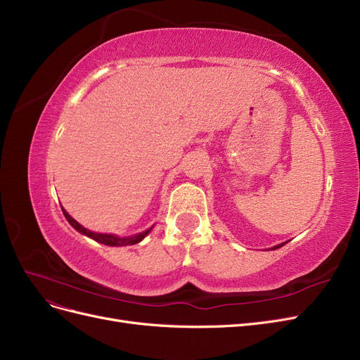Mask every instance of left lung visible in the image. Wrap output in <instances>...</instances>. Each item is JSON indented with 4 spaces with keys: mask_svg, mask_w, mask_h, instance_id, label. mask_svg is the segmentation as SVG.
Instances as JSON below:
<instances>
[{
    "mask_svg": "<svg viewBox=\"0 0 360 360\" xmlns=\"http://www.w3.org/2000/svg\"><path fill=\"white\" fill-rule=\"evenodd\" d=\"M283 245H285V242H283V243H280V245H275L272 250H276V248H281Z\"/></svg>",
    "mask_w": 360,
    "mask_h": 360,
    "instance_id": "1",
    "label": "left lung"
}]
</instances>
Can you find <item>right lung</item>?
I'll return each instance as SVG.
<instances>
[{
  "label": "right lung",
  "instance_id": "1",
  "mask_svg": "<svg viewBox=\"0 0 360 360\" xmlns=\"http://www.w3.org/2000/svg\"><path fill=\"white\" fill-rule=\"evenodd\" d=\"M63 214H64V217L67 218V221L70 223L79 233H82V235H85V236H88V238H91V239H94V240H97V242H100V243H104V245H109V247H125V245H134V243H139L141 242L149 231H150V229H148V230H145V231H142V233H139V235H134V236H127V238H120V236H115V235H106V233H96V231H91V230H88V229H85L84 226H80L75 218H72L70 215H68V212L65 211V210H63Z\"/></svg>",
  "mask_w": 360,
  "mask_h": 360
}]
</instances>
